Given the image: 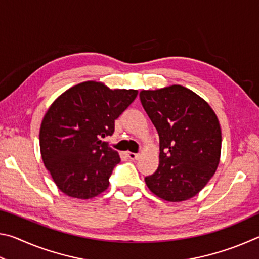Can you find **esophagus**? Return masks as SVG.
Segmentation results:
<instances>
[{
    "label": "esophagus",
    "mask_w": 259,
    "mask_h": 259,
    "mask_svg": "<svg viewBox=\"0 0 259 259\" xmlns=\"http://www.w3.org/2000/svg\"><path fill=\"white\" fill-rule=\"evenodd\" d=\"M128 156H129V159H130V160H137V159H138V156H139V154H138V153L128 152Z\"/></svg>",
    "instance_id": "34e87169"
}]
</instances>
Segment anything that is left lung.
Segmentation results:
<instances>
[{
  "label": "left lung",
  "mask_w": 259,
  "mask_h": 259,
  "mask_svg": "<svg viewBox=\"0 0 259 259\" xmlns=\"http://www.w3.org/2000/svg\"><path fill=\"white\" fill-rule=\"evenodd\" d=\"M140 102L160 138L159 168L145 183L170 202L193 198L216 171L222 131L216 114L200 96L175 84L143 90Z\"/></svg>",
  "instance_id": "8db88e82"
}]
</instances>
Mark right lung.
<instances>
[{
  "mask_svg": "<svg viewBox=\"0 0 259 259\" xmlns=\"http://www.w3.org/2000/svg\"><path fill=\"white\" fill-rule=\"evenodd\" d=\"M133 89L111 90L88 81L60 95L46 113L40 129L43 163L59 190L76 199H91L109 185L120 160L103 142L115 120L137 97Z\"/></svg>",
  "mask_w": 259,
  "mask_h": 259,
  "instance_id": "obj_1",
  "label": "right lung"
}]
</instances>
